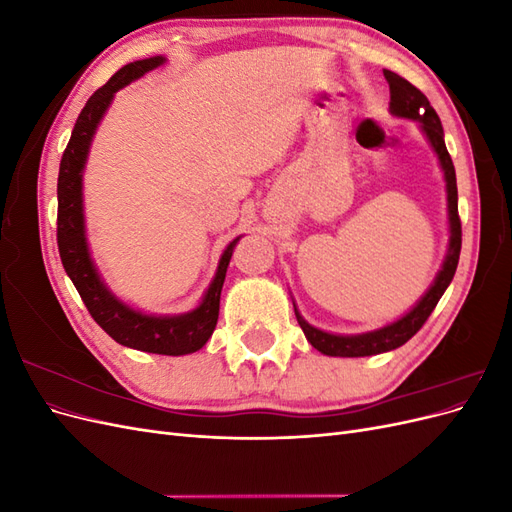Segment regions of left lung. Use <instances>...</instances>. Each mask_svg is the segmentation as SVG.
<instances>
[{"instance_id":"obj_1","label":"left lung","mask_w":512,"mask_h":512,"mask_svg":"<svg viewBox=\"0 0 512 512\" xmlns=\"http://www.w3.org/2000/svg\"><path fill=\"white\" fill-rule=\"evenodd\" d=\"M384 79L389 83L391 89V102H389V111L395 117L401 119H412L421 126V132L425 134L427 143L431 145L433 153L438 156L440 168L444 173L446 181V211H448V250L444 256L442 267L436 275V280L427 288L421 299L416 301V305L406 312L395 322L386 324V327L367 331V333H356V335H339V333H329L316 329L309 324L301 312L294 305V316H297L301 329L307 337V342L312 344L318 352L327 354V356H371V354H382L395 350L399 346H404L416 331L423 327L425 320L431 316L433 307L438 305L442 299L444 290L448 284L453 282L455 271H457V262H459V252H461V222H459V213H457V177H455V166L451 156H448V149L444 145V130L438 113L433 111V106L425 98L421 89H416L412 83L406 79H401L399 74L384 70Z\"/></svg>"}]
</instances>
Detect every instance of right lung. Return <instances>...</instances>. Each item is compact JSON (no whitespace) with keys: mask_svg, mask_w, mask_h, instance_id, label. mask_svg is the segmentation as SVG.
Listing matches in <instances>:
<instances>
[{"mask_svg":"<svg viewBox=\"0 0 512 512\" xmlns=\"http://www.w3.org/2000/svg\"><path fill=\"white\" fill-rule=\"evenodd\" d=\"M166 64V57L156 55L138 59L117 70L104 87L91 96L74 123L70 143L59 164L57 179V245L61 265H64L72 284L79 290L85 307L100 327L117 344L141 352L181 356L203 348L215 331L220 316V294L226 280L228 262L241 237L232 239L218 262V271L205 290L200 303L185 314H145L141 309L123 303L108 288L98 273L89 252L83 207V173L91 141L106 115L108 106L119 89L141 79L147 72Z\"/></svg>","mask_w":512,"mask_h":512,"instance_id":"1","label":"right lung"}]
</instances>
